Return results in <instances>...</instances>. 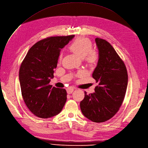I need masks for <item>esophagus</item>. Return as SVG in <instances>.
<instances>
[{
	"label": "esophagus",
	"instance_id": "34e87169",
	"mask_svg": "<svg viewBox=\"0 0 148 148\" xmlns=\"http://www.w3.org/2000/svg\"><path fill=\"white\" fill-rule=\"evenodd\" d=\"M66 91H67V93H68V94H71V93L74 91V88H71V87L68 88H67V89H66Z\"/></svg>",
	"mask_w": 148,
	"mask_h": 148
}]
</instances>
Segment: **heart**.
<instances>
[{"mask_svg":"<svg viewBox=\"0 0 148 148\" xmlns=\"http://www.w3.org/2000/svg\"><path fill=\"white\" fill-rule=\"evenodd\" d=\"M92 44L91 41L86 37H80L77 38L70 45L69 49L74 53L82 59L86 57V60L90 65H95L99 60V54L95 51L91 50ZM63 53L59 56L60 60H62Z\"/></svg>","mask_w":148,"mask_h":148,"instance_id":"obj_1","label":"heart"}]
</instances>
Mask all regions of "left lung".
<instances>
[{
    "instance_id": "obj_1",
    "label": "left lung",
    "mask_w": 148,
    "mask_h": 148,
    "mask_svg": "<svg viewBox=\"0 0 148 148\" xmlns=\"http://www.w3.org/2000/svg\"><path fill=\"white\" fill-rule=\"evenodd\" d=\"M95 40L99 57L92 77L98 85L95 92H85L80 106L87 119L101 123L111 119L119 110L125 96L128 77L123 61L111 45L98 37Z\"/></svg>"
}]
</instances>
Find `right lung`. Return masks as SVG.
Segmentation results:
<instances>
[{
  "mask_svg": "<svg viewBox=\"0 0 148 148\" xmlns=\"http://www.w3.org/2000/svg\"><path fill=\"white\" fill-rule=\"evenodd\" d=\"M74 37H49L37 42L28 51L19 70L23 99L36 116L47 119L59 114L66 101L65 89L52 87L60 51Z\"/></svg>",
  "mask_w": 148,
  "mask_h": 148,
  "instance_id": "obj_1",
  "label": "right lung"
}]
</instances>
